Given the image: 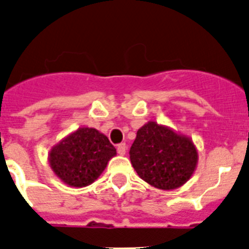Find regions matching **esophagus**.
Here are the masks:
<instances>
[{
    "instance_id": "34e87169",
    "label": "esophagus",
    "mask_w": 249,
    "mask_h": 249,
    "mask_svg": "<svg viewBox=\"0 0 249 249\" xmlns=\"http://www.w3.org/2000/svg\"><path fill=\"white\" fill-rule=\"evenodd\" d=\"M116 150H118V154H119V155H125V152H126V145L119 144L116 146Z\"/></svg>"
}]
</instances>
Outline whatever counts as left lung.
<instances>
[{
	"label": "left lung",
	"mask_w": 249,
	"mask_h": 249,
	"mask_svg": "<svg viewBox=\"0 0 249 249\" xmlns=\"http://www.w3.org/2000/svg\"><path fill=\"white\" fill-rule=\"evenodd\" d=\"M129 154L139 178L163 191L185 185L198 162V152L191 138L154 120L138 130Z\"/></svg>",
	"instance_id": "8db88e82"
}]
</instances>
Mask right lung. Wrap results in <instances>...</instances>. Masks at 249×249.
<instances>
[{
  "label": "right lung",
  "mask_w": 249,
  "mask_h": 249,
  "mask_svg": "<svg viewBox=\"0 0 249 249\" xmlns=\"http://www.w3.org/2000/svg\"><path fill=\"white\" fill-rule=\"evenodd\" d=\"M116 150L104 134L82 126L49 150V166L62 182L86 187L99 178Z\"/></svg>",
  "instance_id": "add662e5"
}]
</instances>
